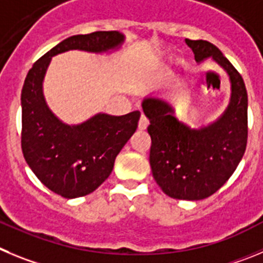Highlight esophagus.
I'll return each instance as SVG.
<instances>
[{"instance_id": "1", "label": "esophagus", "mask_w": 263, "mask_h": 263, "mask_svg": "<svg viewBox=\"0 0 263 263\" xmlns=\"http://www.w3.org/2000/svg\"><path fill=\"white\" fill-rule=\"evenodd\" d=\"M149 124V120L145 115H141L140 120H139V129H145Z\"/></svg>"}]
</instances>
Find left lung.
<instances>
[{"label": "left lung", "instance_id": "8db88e82", "mask_svg": "<svg viewBox=\"0 0 263 263\" xmlns=\"http://www.w3.org/2000/svg\"><path fill=\"white\" fill-rule=\"evenodd\" d=\"M198 63L212 58L229 76L232 96L224 114L199 129L179 122L166 102L148 97L143 111L149 119V162L153 178L174 199L200 200L216 193L240 164L248 143V93L240 73L216 46L186 39Z\"/></svg>", "mask_w": 263, "mask_h": 263}]
</instances>
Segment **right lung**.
<instances>
[{
    "instance_id": "add662e5",
    "label": "right lung",
    "mask_w": 263,
    "mask_h": 263,
    "mask_svg": "<svg viewBox=\"0 0 263 263\" xmlns=\"http://www.w3.org/2000/svg\"><path fill=\"white\" fill-rule=\"evenodd\" d=\"M118 31L67 37L35 61L23 84L22 152L42 183L67 199L98 189L112 172L115 158L137 128L140 111L122 117L97 114L77 126L64 124L44 101L43 79L52 56L70 49L105 52L119 47Z\"/></svg>"
}]
</instances>
